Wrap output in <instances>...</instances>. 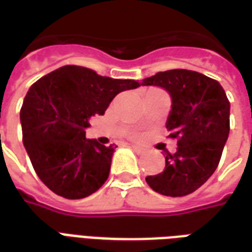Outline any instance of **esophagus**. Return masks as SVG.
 Masks as SVG:
<instances>
[{
    "mask_svg": "<svg viewBox=\"0 0 252 252\" xmlns=\"http://www.w3.org/2000/svg\"><path fill=\"white\" fill-rule=\"evenodd\" d=\"M131 148L135 151L136 154H143L144 153V148L139 147V146H131Z\"/></svg>",
    "mask_w": 252,
    "mask_h": 252,
    "instance_id": "esophagus-1",
    "label": "esophagus"
}]
</instances>
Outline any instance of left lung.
<instances>
[{
	"label": "left lung",
	"mask_w": 252,
	"mask_h": 252,
	"mask_svg": "<svg viewBox=\"0 0 252 252\" xmlns=\"http://www.w3.org/2000/svg\"><path fill=\"white\" fill-rule=\"evenodd\" d=\"M144 86H160L171 95L166 123L177 153L166 155L162 173L146 177L148 186L170 197L188 195L204 185L219 166L229 133V101L216 79L175 68L144 78Z\"/></svg>",
	"instance_id": "obj_1"
}]
</instances>
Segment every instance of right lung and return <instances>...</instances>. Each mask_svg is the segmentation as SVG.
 <instances>
[{
    "instance_id": "right-lung-1",
    "label": "right lung",
    "mask_w": 252,
    "mask_h": 252,
    "mask_svg": "<svg viewBox=\"0 0 252 252\" xmlns=\"http://www.w3.org/2000/svg\"><path fill=\"white\" fill-rule=\"evenodd\" d=\"M133 79L101 77L81 66H63L36 81L20 110L23 143L41 182L68 200L85 198L108 180L115 148L85 137L90 117L104 115Z\"/></svg>"
}]
</instances>
